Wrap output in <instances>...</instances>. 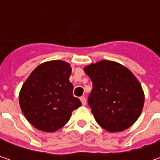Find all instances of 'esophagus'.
I'll return each mask as SVG.
<instances>
[{"label": "esophagus", "instance_id": "1", "mask_svg": "<svg viewBox=\"0 0 160 160\" xmlns=\"http://www.w3.org/2000/svg\"><path fill=\"white\" fill-rule=\"evenodd\" d=\"M80 101H81V102H82V104H83V106H85V105H86V98H85L84 96L80 97Z\"/></svg>", "mask_w": 160, "mask_h": 160}]
</instances>
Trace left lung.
Returning <instances> with one entry per match:
<instances>
[{"instance_id": "obj_1", "label": "left lung", "mask_w": 160, "mask_h": 160, "mask_svg": "<svg viewBox=\"0 0 160 160\" xmlns=\"http://www.w3.org/2000/svg\"><path fill=\"white\" fill-rule=\"evenodd\" d=\"M83 71L92 82L88 103L98 125L109 132L132 126L144 105V92L135 76L125 66L105 59Z\"/></svg>"}]
</instances>
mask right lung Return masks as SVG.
Masks as SVG:
<instances>
[{"label": "right lung", "mask_w": 160, "mask_h": 160, "mask_svg": "<svg viewBox=\"0 0 160 160\" xmlns=\"http://www.w3.org/2000/svg\"><path fill=\"white\" fill-rule=\"evenodd\" d=\"M70 64L51 60L34 68L22 85L19 105L28 121L46 132L58 131L68 122L73 110L82 105L73 96Z\"/></svg>", "instance_id": "right-lung-1"}]
</instances>
